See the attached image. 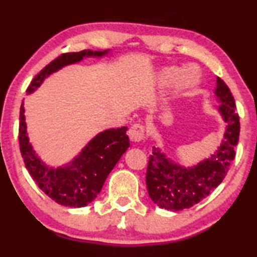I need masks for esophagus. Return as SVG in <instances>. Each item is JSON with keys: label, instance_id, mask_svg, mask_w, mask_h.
<instances>
[{"label": "esophagus", "instance_id": "34e87169", "mask_svg": "<svg viewBox=\"0 0 257 257\" xmlns=\"http://www.w3.org/2000/svg\"><path fill=\"white\" fill-rule=\"evenodd\" d=\"M128 137L132 142L139 143L145 138V127L143 124H133L128 130Z\"/></svg>", "mask_w": 257, "mask_h": 257}]
</instances>
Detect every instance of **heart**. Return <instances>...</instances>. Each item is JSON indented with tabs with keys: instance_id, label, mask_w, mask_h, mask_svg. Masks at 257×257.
<instances>
[{
	"instance_id": "obj_1",
	"label": "heart",
	"mask_w": 257,
	"mask_h": 257,
	"mask_svg": "<svg viewBox=\"0 0 257 257\" xmlns=\"http://www.w3.org/2000/svg\"><path fill=\"white\" fill-rule=\"evenodd\" d=\"M161 78L166 84L177 83L179 79H181V86L185 89H191L199 83V76L191 77L188 76V72L182 73L181 69L177 68V66H168L161 73Z\"/></svg>"
}]
</instances>
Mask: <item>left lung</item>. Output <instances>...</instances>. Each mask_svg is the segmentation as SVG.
<instances>
[{
  "label": "left lung",
  "instance_id": "1",
  "mask_svg": "<svg viewBox=\"0 0 257 257\" xmlns=\"http://www.w3.org/2000/svg\"><path fill=\"white\" fill-rule=\"evenodd\" d=\"M215 94L221 103L219 112L227 122L222 143L208 159L192 167H184L153 147L146 172L150 198L160 208L182 210L205 199L226 177L240 136V118L229 87L216 78Z\"/></svg>",
  "mask_w": 257,
  "mask_h": 257
}]
</instances>
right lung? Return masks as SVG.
I'll return each mask as SVG.
<instances>
[{
	"mask_svg": "<svg viewBox=\"0 0 257 257\" xmlns=\"http://www.w3.org/2000/svg\"><path fill=\"white\" fill-rule=\"evenodd\" d=\"M107 52L108 50H83L61 55L35 76L28 86L27 93H33L47 77L63 66L75 64L84 57H101ZM126 131L127 127L124 126L100 132L71 163L57 168L49 167L38 158L29 143L24 118V105L23 103L21 105L19 142L24 164L38 187L49 198L62 206L79 208L97 198L107 175L128 149L130 140Z\"/></svg>",
	"mask_w": 257,
	"mask_h": 257,
	"instance_id": "right-lung-1",
	"label": "right lung"
}]
</instances>
